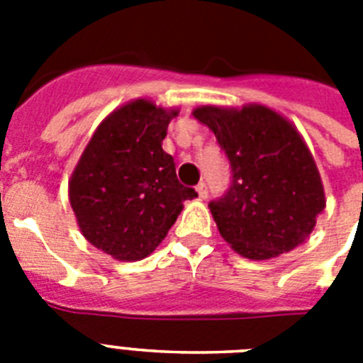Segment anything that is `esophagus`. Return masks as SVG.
<instances>
[{
  "label": "esophagus",
  "mask_w": 363,
  "mask_h": 363,
  "mask_svg": "<svg viewBox=\"0 0 363 363\" xmlns=\"http://www.w3.org/2000/svg\"><path fill=\"white\" fill-rule=\"evenodd\" d=\"M196 190L197 194H199L201 199H206V197H208V186H206V182H199L196 186Z\"/></svg>",
  "instance_id": "1"
}]
</instances>
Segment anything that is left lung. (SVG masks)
Wrapping results in <instances>:
<instances>
[{
	"instance_id": "8db88e82",
	"label": "left lung",
	"mask_w": 363,
	"mask_h": 363,
	"mask_svg": "<svg viewBox=\"0 0 363 363\" xmlns=\"http://www.w3.org/2000/svg\"><path fill=\"white\" fill-rule=\"evenodd\" d=\"M196 120L218 140L230 186L208 206L225 242L251 260L291 251L325 208L321 177L294 125L267 106H201Z\"/></svg>"
}]
</instances>
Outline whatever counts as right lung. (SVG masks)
I'll return each mask as SVG.
<instances>
[{
    "label": "right lung",
    "mask_w": 363,
    "mask_h": 363,
    "mask_svg": "<svg viewBox=\"0 0 363 363\" xmlns=\"http://www.w3.org/2000/svg\"><path fill=\"white\" fill-rule=\"evenodd\" d=\"M167 112L138 99L112 112L94 133L69 181V203L81 233L116 260H142L166 238L182 203V186L162 149Z\"/></svg>",
    "instance_id": "add662e5"
}]
</instances>
